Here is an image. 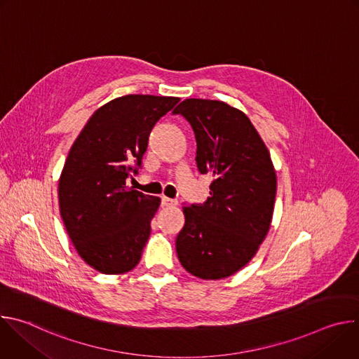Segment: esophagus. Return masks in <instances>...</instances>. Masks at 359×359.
<instances>
[{"instance_id":"34e87169","label":"esophagus","mask_w":359,"mask_h":359,"mask_svg":"<svg viewBox=\"0 0 359 359\" xmlns=\"http://www.w3.org/2000/svg\"><path fill=\"white\" fill-rule=\"evenodd\" d=\"M162 204H163V206H168V208H173V206H177V200L163 196L162 197Z\"/></svg>"}]
</instances>
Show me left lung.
<instances>
[{"label":"left lung","instance_id":"left-lung-1","mask_svg":"<svg viewBox=\"0 0 359 359\" xmlns=\"http://www.w3.org/2000/svg\"><path fill=\"white\" fill-rule=\"evenodd\" d=\"M173 114L194 132L198 172L215 177L206 203L183 208L177 257L198 278H226L250 263L270 230L277 191L270 151L247 115L224 102L184 99Z\"/></svg>","mask_w":359,"mask_h":359}]
</instances>
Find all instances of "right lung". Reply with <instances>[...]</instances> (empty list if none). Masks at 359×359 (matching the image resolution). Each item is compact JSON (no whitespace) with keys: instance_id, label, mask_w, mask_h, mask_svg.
<instances>
[{"instance_id":"obj_1","label":"right lung","mask_w":359,"mask_h":359,"mask_svg":"<svg viewBox=\"0 0 359 359\" xmlns=\"http://www.w3.org/2000/svg\"><path fill=\"white\" fill-rule=\"evenodd\" d=\"M180 99L125 95L89 118L65 161L60 212L86 264L104 274L135 269L161 198L126 186L137 175L150 130Z\"/></svg>"}]
</instances>
